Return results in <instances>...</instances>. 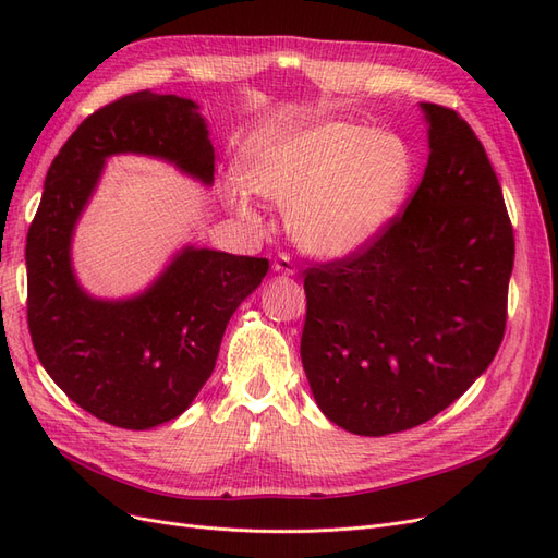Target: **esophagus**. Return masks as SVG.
Returning a JSON list of instances; mask_svg holds the SVG:
<instances>
[{
    "label": "esophagus",
    "instance_id": "obj_1",
    "mask_svg": "<svg viewBox=\"0 0 558 558\" xmlns=\"http://www.w3.org/2000/svg\"><path fill=\"white\" fill-rule=\"evenodd\" d=\"M272 269L277 275H283V277H295V265L289 256H279L275 263H272Z\"/></svg>",
    "mask_w": 558,
    "mask_h": 558
}]
</instances>
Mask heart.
<instances>
[{
  "label": "heart",
  "instance_id": "b5f03b06",
  "mask_svg": "<svg viewBox=\"0 0 558 558\" xmlns=\"http://www.w3.org/2000/svg\"><path fill=\"white\" fill-rule=\"evenodd\" d=\"M251 193L286 207L293 242L318 258H344L373 244L408 199L416 160L400 134L361 123L320 121L253 137L238 160ZM226 205L256 218L240 183L223 185Z\"/></svg>",
  "mask_w": 558,
  "mask_h": 558
}]
</instances>
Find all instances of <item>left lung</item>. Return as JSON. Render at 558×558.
<instances>
[{
  "mask_svg": "<svg viewBox=\"0 0 558 558\" xmlns=\"http://www.w3.org/2000/svg\"><path fill=\"white\" fill-rule=\"evenodd\" d=\"M428 165L402 216L363 253L310 267L300 340L312 396L332 424L379 437L459 400L505 332L514 232L482 142L421 102Z\"/></svg>",
  "mask_w": 558,
  "mask_h": 558,
  "instance_id": "8db88e82",
  "label": "left lung"
}]
</instances>
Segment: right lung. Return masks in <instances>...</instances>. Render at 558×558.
Instances as JSON below:
<instances>
[{
  "instance_id": "obj_1",
  "label": "right lung",
  "mask_w": 558,
  "mask_h": 558,
  "mask_svg": "<svg viewBox=\"0 0 558 558\" xmlns=\"http://www.w3.org/2000/svg\"><path fill=\"white\" fill-rule=\"evenodd\" d=\"M128 154L174 165L205 189L214 183L209 128L193 99L142 90L88 116L50 162L27 232V324L44 369L78 408L148 430L191 408L230 316L269 265L185 244L144 291L88 293L74 269V232L107 160Z\"/></svg>"
}]
</instances>
